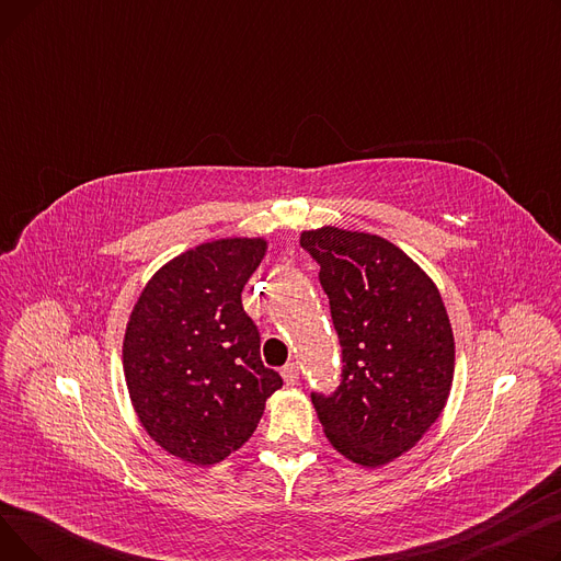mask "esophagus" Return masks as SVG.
<instances>
[{
    "mask_svg": "<svg viewBox=\"0 0 561 561\" xmlns=\"http://www.w3.org/2000/svg\"><path fill=\"white\" fill-rule=\"evenodd\" d=\"M282 377H284V381L288 387H293V385H298V379H300V368H298V364H286L284 368H282Z\"/></svg>",
    "mask_w": 561,
    "mask_h": 561,
    "instance_id": "esophagus-1",
    "label": "esophagus"
}]
</instances>
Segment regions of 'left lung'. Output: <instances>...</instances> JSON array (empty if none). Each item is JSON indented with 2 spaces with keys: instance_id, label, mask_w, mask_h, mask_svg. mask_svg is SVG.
Here are the masks:
<instances>
[{
  "instance_id": "1",
  "label": "left lung",
  "mask_w": 561,
  "mask_h": 561,
  "mask_svg": "<svg viewBox=\"0 0 561 561\" xmlns=\"http://www.w3.org/2000/svg\"><path fill=\"white\" fill-rule=\"evenodd\" d=\"M300 245L318 261L343 373L332 396L311 393L330 444L377 468L414 448L444 411L455 336L436 284L375 233L320 227Z\"/></svg>"
}]
</instances>
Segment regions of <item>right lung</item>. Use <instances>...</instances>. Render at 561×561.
Returning a JSON list of instances; mask_svg holds the SVG:
<instances>
[{
  "instance_id": "add662e5",
  "label": "right lung",
  "mask_w": 561,
  "mask_h": 561,
  "mask_svg": "<svg viewBox=\"0 0 561 561\" xmlns=\"http://www.w3.org/2000/svg\"><path fill=\"white\" fill-rule=\"evenodd\" d=\"M268 250L220 239L168 261L127 322L123 366L140 425L188 463L211 466L254 434L282 377L261 362L241 293Z\"/></svg>"
}]
</instances>
